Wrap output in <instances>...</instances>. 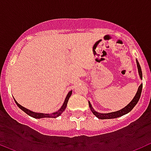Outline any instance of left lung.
I'll return each mask as SVG.
<instances>
[{"mask_svg": "<svg viewBox=\"0 0 151 151\" xmlns=\"http://www.w3.org/2000/svg\"><path fill=\"white\" fill-rule=\"evenodd\" d=\"M136 63H137V66H138V73H139L140 78L142 79V72H141V66H140L139 63H138V61L137 60H136ZM142 87H143V85L141 84L139 87H138V91H137V93H136L135 96L134 97V98L132 99V101H131V102L129 103L127 106H125L124 108H122V110H118V111H116V112H113V113H97V112H96L95 110L93 109L91 104V103L88 101L89 107H90L91 110V112L93 113V114H94V115H95L98 119H115V118H117V117L122 116L125 115V114H126V113H129V112L132 110L133 108H134V106L137 104V103L138 102V101H139V99H140V97H141V91H142Z\"/></svg>", "mask_w": 151, "mask_h": 151, "instance_id": "left-lung-1", "label": "left lung"}]
</instances>
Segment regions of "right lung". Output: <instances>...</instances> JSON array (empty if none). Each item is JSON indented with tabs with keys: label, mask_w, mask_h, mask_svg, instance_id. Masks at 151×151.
<instances>
[{
	"label": "right lung",
	"mask_w": 151,
	"mask_h": 151,
	"mask_svg": "<svg viewBox=\"0 0 151 151\" xmlns=\"http://www.w3.org/2000/svg\"><path fill=\"white\" fill-rule=\"evenodd\" d=\"M72 91H70L68 93L67 96H66V99H65V101H64V103L62 105V106L60 107V109L59 110H57V112H55V113H35V112H32L31 111V110H28V109H26V108L23 107L22 106H21L20 104H19L17 102V101H15V99H14V101H15L16 104H17V106H19V107L20 108L21 110H22V111H24L25 113H26V114H28L29 116H30L33 117V118H35V119H41V118H57V117H58L59 116H60L61 114H62L63 112L65 110V109H66V106H67V103H68V101H69V97H70V96H71L72 94Z\"/></svg>",
	"instance_id": "right-lung-1"
}]
</instances>
